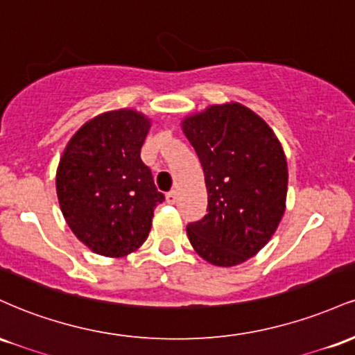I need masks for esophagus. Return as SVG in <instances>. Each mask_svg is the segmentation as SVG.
<instances>
[{
  "label": "esophagus",
  "instance_id": "obj_1",
  "mask_svg": "<svg viewBox=\"0 0 355 355\" xmlns=\"http://www.w3.org/2000/svg\"><path fill=\"white\" fill-rule=\"evenodd\" d=\"M165 198H166V203H170V205H173V203L177 202V191H175V190L168 191V193L165 195Z\"/></svg>",
  "mask_w": 355,
  "mask_h": 355
}]
</instances>
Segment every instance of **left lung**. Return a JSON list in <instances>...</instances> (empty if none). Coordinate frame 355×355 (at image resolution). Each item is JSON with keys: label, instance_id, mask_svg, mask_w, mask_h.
Listing matches in <instances>:
<instances>
[{"label": "left lung", "instance_id": "obj_1", "mask_svg": "<svg viewBox=\"0 0 355 355\" xmlns=\"http://www.w3.org/2000/svg\"><path fill=\"white\" fill-rule=\"evenodd\" d=\"M182 130L209 193V214L187 225L191 247L211 266H239L263 248L282 220L288 182L282 145L240 103L211 105L187 116Z\"/></svg>", "mask_w": 355, "mask_h": 355}]
</instances>
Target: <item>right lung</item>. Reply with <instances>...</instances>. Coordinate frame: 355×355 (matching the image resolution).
<instances>
[{"instance_id": "1", "label": "right lung", "mask_w": 355, "mask_h": 355, "mask_svg": "<svg viewBox=\"0 0 355 355\" xmlns=\"http://www.w3.org/2000/svg\"><path fill=\"white\" fill-rule=\"evenodd\" d=\"M150 118L113 110L87 121L60 158L56 195L76 239L95 254L125 257L141 247L165 200L140 158Z\"/></svg>"}]
</instances>
